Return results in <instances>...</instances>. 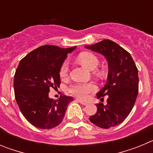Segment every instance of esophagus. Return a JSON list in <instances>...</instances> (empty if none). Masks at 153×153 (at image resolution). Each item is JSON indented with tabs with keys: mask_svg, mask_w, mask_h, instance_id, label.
<instances>
[{
	"mask_svg": "<svg viewBox=\"0 0 153 153\" xmlns=\"http://www.w3.org/2000/svg\"><path fill=\"white\" fill-rule=\"evenodd\" d=\"M76 100H77V102H79V103H81L82 105H84V106L85 105H87V104H88V102H85V101H83L82 100H79V99H77Z\"/></svg>",
	"mask_w": 153,
	"mask_h": 153,
	"instance_id": "1",
	"label": "esophagus"
}]
</instances>
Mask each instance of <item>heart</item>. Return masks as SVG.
<instances>
[{"mask_svg": "<svg viewBox=\"0 0 153 153\" xmlns=\"http://www.w3.org/2000/svg\"><path fill=\"white\" fill-rule=\"evenodd\" d=\"M78 60L80 62L82 65H83L86 68L90 70H95L98 67L100 60L98 57L95 54H93L90 52L81 53L78 56ZM69 70V62L67 60L63 61L61 67L60 68V76L61 77H65L67 75ZM96 73L98 74H101L102 72L100 70H97ZM97 87L93 83H76L72 85L69 89V91L74 95L77 96L80 98L86 99L88 97L89 94L96 91Z\"/></svg>", "mask_w": 153, "mask_h": 153, "instance_id": "1", "label": "heart"}]
</instances>
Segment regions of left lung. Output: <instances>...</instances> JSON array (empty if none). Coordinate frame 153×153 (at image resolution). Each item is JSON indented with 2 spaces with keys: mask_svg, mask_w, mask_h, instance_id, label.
Listing matches in <instances>:
<instances>
[{
  "mask_svg": "<svg viewBox=\"0 0 153 153\" xmlns=\"http://www.w3.org/2000/svg\"><path fill=\"white\" fill-rule=\"evenodd\" d=\"M86 48L103 55L109 67L107 82L97 93L98 99L108 96L107 104H97V112L90 117V122L103 129L116 126L129 116L136 102L139 91L138 69L130 53L110 40Z\"/></svg>",
  "mask_w": 153,
  "mask_h": 153,
  "instance_id": "8db88e82",
  "label": "left lung"
}]
</instances>
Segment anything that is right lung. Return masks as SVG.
<instances>
[{
  "label": "right lung",
  "instance_id": "right-lung-1",
  "mask_svg": "<svg viewBox=\"0 0 153 153\" xmlns=\"http://www.w3.org/2000/svg\"><path fill=\"white\" fill-rule=\"evenodd\" d=\"M76 47L60 48L44 45L24 56L16 70L13 87L20 110L28 122L43 129L57 126L63 121L72 97H49L50 89L60 86V68L67 53Z\"/></svg>",
  "mask_w": 153,
  "mask_h": 153
}]
</instances>
